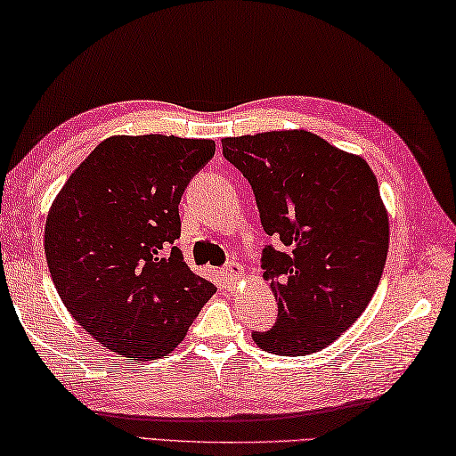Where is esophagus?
<instances>
[{"instance_id": "34e87169", "label": "esophagus", "mask_w": 456, "mask_h": 456, "mask_svg": "<svg viewBox=\"0 0 456 456\" xmlns=\"http://www.w3.org/2000/svg\"><path fill=\"white\" fill-rule=\"evenodd\" d=\"M242 274H244V268L236 263H228L222 268V279L226 285H234L238 279H242Z\"/></svg>"}]
</instances>
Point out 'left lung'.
Listing matches in <instances>:
<instances>
[{"mask_svg":"<svg viewBox=\"0 0 456 456\" xmlns=\"http://www.w3.org/2000/svg\"><path fill=\"white\" fill-rule=\"evenodd\" d=\"M222 153L248 179L279 244L260 258L279 317L252 339L271 354H315L354 325L382 279L390 228L378 179L309 131L228 137Z\"/></svg>","mask_w":456,"mask_h":456,"instance_id":"obj_1","label":"left lung"}]
</instances>
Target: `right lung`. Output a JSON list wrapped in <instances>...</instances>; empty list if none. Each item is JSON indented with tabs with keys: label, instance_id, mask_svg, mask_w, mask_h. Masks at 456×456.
Instances as JSON below:
<instances>
[{
	"label": "right lung",
	"instance_id": "obj_1",
	"mask_svg": "<svg viewBox=\"0 0 456 456\" xmlns=\"http://www.w3.org/2000/svg\"><path fill=\"white\" fill-rule=\"evenodd\" d=\"M208 139L110 137L69 177L50 208L44 250L64 307L118 355L174 352L216 293L174 242L179 200L214 158Z\"/></svg>",
	"mask_w": 456,
	"mask_h": 456
}]
</instances>
